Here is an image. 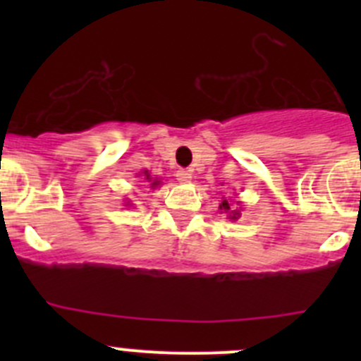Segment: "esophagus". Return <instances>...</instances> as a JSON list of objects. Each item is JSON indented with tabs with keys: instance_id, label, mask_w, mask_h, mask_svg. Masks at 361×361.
<instances>
[{
	"instance_id": "esophagus-1",
	"label": "esophagus",
	"mask_w": 361,
	"mask_h": 361,
	"mask_svg": "<svg viewBox=\"0 0 361 361\" xmlns=\"http://www.w3.org/2000/svg\"><path fill=\"white\" fill-rule=\"evenodd\" d=\"M176 178H178V180H180V181H188V180H190V178H192V174L188 173V171L180 169V171H178V173H176Z\"/></svg>"
}]
</instances>
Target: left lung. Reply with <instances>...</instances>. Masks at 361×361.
<instances>
[{"label": "left lung", "instance_id": "left-lung-1", "mask_svg": "<svg viewBox=\"0 0 361 361\" xmlns=\"http://www.w3.org/2000/svg\"><path fill=\"white\" fill-rule=\"evenodd\" d=\"M220 209L224 211V213H227L231 220H238V218L241 216V211H239L238 204H235V206H234V204H232V201H227V199H225V197H221Z\"/></svg>", "mask_w": 361, "mask_h": 361}]
</instances>
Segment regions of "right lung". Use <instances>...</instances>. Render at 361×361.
Masks as SVG:
<instances>
[{
  "instance_id": "add662e5",
  "label": "right lung",
  "mask_w": 361,
  "mask_h": 361,
  "mask_svg": "<svg viewBox=\"0 0 361 361\" xmlns=\"http://www.w3.org/2000/svg\"><path fill=\"white\" fill-rule=\"evenodd\" d=\"M143 176H145V180H147L148 187H150V188H155V187H159V185H160V181L157 180V178H152L148 171H143ZM127 206H129V202H127Z\"/></svg>"
}]
</instances>
